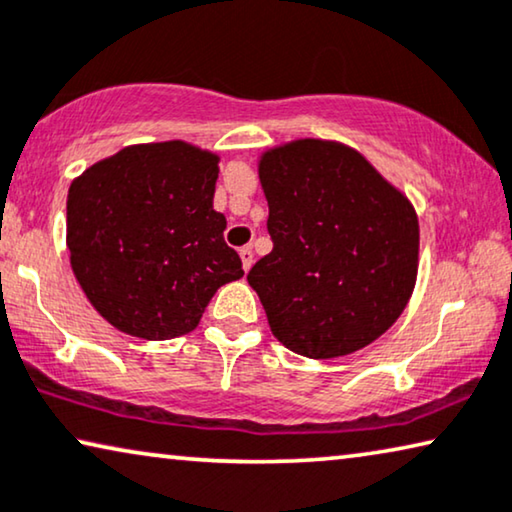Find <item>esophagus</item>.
<instances>
[{"instance_id":"34e87169","label":"esophagus","mask_w":512,"mask_h":512,"mask_svg":"<svg viewBox=\"0 0 512 512\" xmlns=\"http://www.w3.org/2000/svg\"><path fill=\"white\" fill-rule=\"evenodd\" d=\"M240 258H242V268L247 272L251 268V263H254V251H251V247H242Z\"/></svg>"}]
</instances>
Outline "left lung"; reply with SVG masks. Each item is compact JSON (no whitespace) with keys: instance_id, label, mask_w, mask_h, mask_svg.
<instances>
[{"instance_id":"1","label":"left lung","mask_w":512,"mask_h":512,"mask_svg":"<svg viewBox=\"0 0 512 512\" xmlns=\"http://www.w3.org/2000/svg\"><path fill=\"white\" fill-rule=\"evenodd\" d=\"M272 251L247 279L272 335L305 358L372 344L402 314L418 272V217L365 157L325 140L258 166Z\"/></svg>"}]
</instances>
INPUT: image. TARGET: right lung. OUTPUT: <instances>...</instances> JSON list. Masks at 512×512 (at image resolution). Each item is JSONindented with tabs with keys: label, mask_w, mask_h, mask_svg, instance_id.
Returning <instances> with one entry per match:
<instances>
[{
	"label": "right lung",
	"mask_w": 512,
	"mask_h": 512,
	"mask_svg": "<svg viewBox=\"0 0 512 512\" xmlns=\"http://www.w3.org/2000/svg\"><path fill=\"white\" fill-rule=\"evenodd\" d=\"M217 157L180 140L136 145L87 168L66 198L71 268L117 330L173 339L198 325L219 286L242 277L212 210Z\"/></svg>",
	"instance_id": "1"
}]
</instances>
